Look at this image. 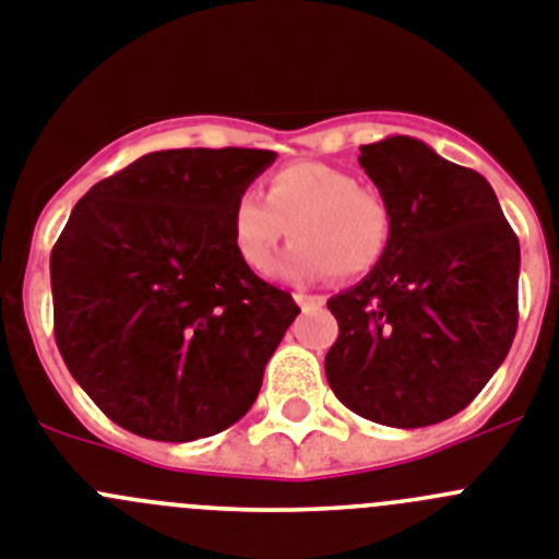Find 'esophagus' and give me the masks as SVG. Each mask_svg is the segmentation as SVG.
<instances>
[{"mask_svg": "<svg viewBox=\"0 0 559 559\" xmlns=\"http://www.w3.org/2000/svg\"><path fill=\"white\" fill-rule=\"evenodd\" d=\"M295 304H298L304 311H311V309H320V306H325V298L323 295H306V292H295Z\"/></svg>", "mask_w": 559, "mask_h": 559, "instance_id": "esophagus-1", "label": "esophagus"}]
</instances>
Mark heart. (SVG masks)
Instances as JSON below:
<instances>
[{"label":"heart","mask_w":559,"mask_h":559,"mask_svg":"<svg viewBox=\"0 0 559 559\" xmlns=\"http://www.w3.org/2000/svg\"><path fill=\"white\" fill-rule=\"evenodd\" d=\"M298 236L273 267L289 281L334 273L359 278L384 259L390 245V211L350 173L320 160H295L264 183V200L242 192L228 214L236 259L248 270H264L284 236Z\"/></svg>","instance_id":"heart-1"}]
</instances>
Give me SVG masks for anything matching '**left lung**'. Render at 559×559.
I'll use <instances>...</instances> for the list:
<instances>
[{"label":"left lung","instance_id":"left-lung-1","mask_svg":"<svg viewBox=\"0 0 559 559\" xmlns=\"http://www.w3.org/2000/svg\"><path fill=\"white\" fill-rule=\"evenodd\" d=\"M359 150L390 211V245L329 300L340 336L325 376L356 415L420 429L465 409L510 354L521 248L479 173L409 135Z\"/></svg>","mask_w":559,"mask_h":559}]
</instances>
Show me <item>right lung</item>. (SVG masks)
<instances>
[{
	"mask_svg": "<svg viewBox=\"0 0 559 559\" xmlns=\"http://www.w3.org/2000/svg\"><path fill=\"white\" fill-rule=\"evenodd\" d=\"M273 160L270 150H160L72 209L49 259L55 342L122 429L189 442L253 406L300 309L236 259L228 214Z\"/></svg>",
	"mask_w": 559,
	"mask_h": 559,
	"instance_id": "1",
	"label": "right lung"
}]
</instances>
